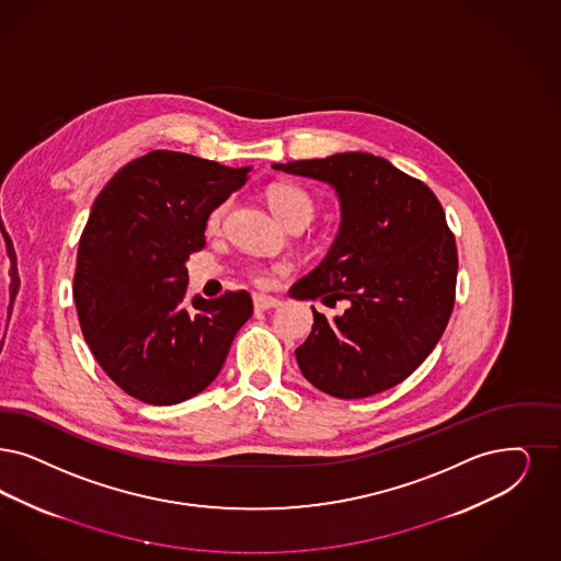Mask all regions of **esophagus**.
Returning <instances> with one entry per match:
<instances>
[{"instance_id": "obj_1", "label": "esophagus", "mask_w": 561, "mask_h": 561, "mask_svg": "<svg viewBox=\"0 0 561 561\" xmlns=\"http://www.w3.org/2000/svg\"><path fill=\"white\" fill-rule=\"evenodd\" d=\"M280 301L276 297H268V295H253V310L266 311L272 308H278Z\"/></svg>"}]
</instances>
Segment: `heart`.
<instances>
[{
	"label": "heart",
	"mask_w": 561,
	"mask_h": 561,
	"mask_svg": "<svg viewBox=\"0 0 561 561\" xmlns=\"http://www.w3.org/2000/svg\"><path fill=\"white\" fill-rule=\"evenodd\" d=\"M266 199H268V206L272 211L283 220V222H308L313 214V199H311L310 193L299 185H293V183H276L268 188L266 193ZM229 204H220L218 208L214 209L209 214L208 227L209 230H218L222 227V220H225V214H227ZM251 278L260 285H266L271 280V274L264 268H251Z\"/></svg>",
	"instance_id": "obj_1"
}]
</instances>
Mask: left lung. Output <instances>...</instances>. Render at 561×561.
Returning a JSON list of instances; mask_svg holds the SVG:
<instances>
[{
    "label": "left lung",
    "instance_id": "1",
    "mask_svg": "<svg viewBox=\"0 0 561 561\" xmlns=\"http://www.w3.org/2000/svg\"><path fill=\"white\" fill-rule=\"evenodd\" d=\"M274 168L329 183L341 202L329 255L289 293L347 310L327 318L311 308L310 336L295 350L301 374L339 399L391 389L435 350L456 304V237L440 202L373 153Z\"/></svg>",
    "mask_w": 561,
    "mask_h": 561
}]
</instances>
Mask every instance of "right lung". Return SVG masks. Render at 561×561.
Listing matches in <instances>:
<instances>
[{"label":"right lung","mask_w":561,"mask_h":561,"mask_svg":"<svg viewBox=\"0 0 561 561\" xmlns=\"http://www.w3.org/2000/svg\"><path fill=\"white\" fill-rule=\"evenodd\" d=\"M248 172L156 149L121 168L91 208L72 285L81 331L102 370L144 403L202 393L250 320L248 290L188 297L185 268Z\"/></svg>","instance_id":"1"}]
</instances>
